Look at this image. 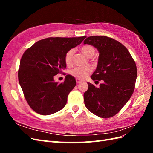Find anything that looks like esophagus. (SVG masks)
Wrapping results in <instances>:
<instances>
[{
    "instance_id": "esophagus-1",
    "label": "esophagus",
    "mask_w": 153,
    "mask_h": 153,
    "mask_svg": "<svg viewBox=\"0 0 153 153\" xmlns=\"http://www.w3.org/2000/svg\"><path fill=\"white\" fill-rule=\"evenodd\" d=\"M76 82H77V84H79V83H80L81 82H82V81L81 80V79H76Z\"/></svg>"
}]
</instances>
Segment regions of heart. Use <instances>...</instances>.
<instances>
[{
  "mask_svg": "<svg viewBox=\"0 0 153 153\" xmlns=\"http://www.w3.org/2000/svg\"><path fill=\"white\" fill-rule=\"evenodd\" d=\"M82 53L88 58H91L95 53V50L91 45H84L81 48ZM74 50L68 51L65 55V62L67 65H70L72 62ZM92 69L89 66L76 67L71 71V74L78 79H85L91 72Z\"/></svg>",
  "mask_w": 153,
  "mask_h": 153,
  "instance_id": "b5f03b06",
  "label": "heart"
}]
</instances>
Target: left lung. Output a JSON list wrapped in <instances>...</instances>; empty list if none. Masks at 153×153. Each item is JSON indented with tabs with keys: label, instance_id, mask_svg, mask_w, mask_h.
<instances>
[{
	"label": "left lung",
	"instance_id": "obj_1",
	"mask_svg": "<svg viewBox=\"0 0 153 153\" xmlns=\"http://www.w3.org/2000/svg\"><path fill=\"white\" fill-rule=\"evenodd\" d=\"M83 43L98 50V64L91 79L98 83L102 80L99 88L87 83L89 88L83 95L85 105L97 116L110 118L119 112L134 93L137 76L135 62L128 50L112 38L91 36Z\"/></svg>",
	"mask_w": 153,
	"mask_h": 153
}]
</instances>
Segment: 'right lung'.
<instances>
[{
  "mask_svg": "<svg viewBox=\"0 0 153 153\" xmlns=\"http://www.w3.org/2000/svg\"><path fill=\"white\" fill-rule=\"evenodd\" d=\"M79 37H48L36 42L24 52L19 63L18 80L28 105L35 112L50 115L66 105L68 94L76 85L66 75L58 83L54 76L66 67L65 55L85 39Z\"/></svg>",
  "mask_w": 153,
  "mask_h": 153,
  "instance_id": "1",
  "label": "right lung"
}]
</instances>
